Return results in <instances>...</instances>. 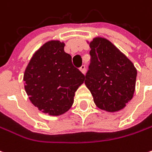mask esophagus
Wrapping results in <instances>:
<instances>
[{"label": "esophagus", "mask_w": 152, "mask_h": 152, "mask_svg": "<svg viewBox=\"0 0 152 152\" xmlns=\"http://www.w3.org/2000/svg\"><path fill=\"white\" fill-rule=\"evenodd\" d=\"M80 71H81L83 74H85V72H86V67H85V65H82V66H81Z\"/></svg>", "instance_id": "obj_1"}]
</instances>
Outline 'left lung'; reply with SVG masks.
<instances>
[{"label": "left lung", "instance_id": "obj_1", "mask_svg": "<svg viewBox=\"0 0 152 152\" xmlns=\"http://www.w3.org/2000/svg\"><path fill=\"white\" fill-rule=\"evenodd\" d=\"M91 48V64L85 76L96 106L107 112L126 107L135 91L137 69L122 52L106 38L87 42Z\"/></svg>", "mask_w": 152, "mask_h": 152}]
</instances>
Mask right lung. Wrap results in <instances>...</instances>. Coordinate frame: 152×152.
Returning a JSON list of instances; mask_svg holds the SVG:
<instances>
[{"label":"right lung","instance_id":"right-lung-1","mask_svg":"<svg viewBox=\"0 0 152 152\" xmlns=\"http://www.w3.org/2000/svg\"><path fill=\"white\" fill-rule=\"evenodd\" d=\"M64 45L58 40L44 43L32 55L23 73L24 89L30 102L50 115H63L71 108L75 92L85 79L73 66Z\"/></svg>","mask_w":152,"mask_h":152}]
</instances>
